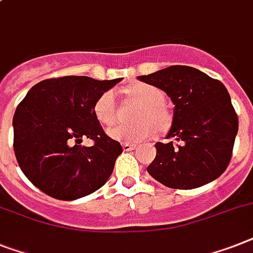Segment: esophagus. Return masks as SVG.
<instances>
[{"label":"esophagus","mask_w":253,"mask_h":253,"mask_svg":"<svg viewBox=\"0 0 253 253\" xmlns=\"http://www.w3.org/2000/svg\"><path fill=\"white\" fill-rule=\"evenodd\" d=\"M122 147H123V151L130 152V151H132V149H135V148H136V144H131V143H123Z\"/></svg>","instance_id":"obj_1"}]
</instances>
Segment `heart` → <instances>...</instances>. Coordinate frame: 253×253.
<instances>
[{
  "instance_id": "1",
  "label": "heart",
  "mask_w": 253,
  "mask_h": 253,
  "mask_svg": "<svg viewBox=\"0 0 253 253\" xmlns=\"http://www.w3.org/2000/svg\"><path fill=\"white\" fill-rule=\"evenodd\" d=\"M132 96L139 98L145 106L141 113V120H147L136 126L130 125H116L108 130L109 136L120 141H132L140 143L155 136L157 127L152 121H155L160 127H164L166 123L165 112L161 106L165 102V96L159 88L153 85H136L130 88ZM93 113L98 122L102 125H112L117 118V96L113 89H106L102 92L94 101Z\"/></svg>"
}]
</instances>
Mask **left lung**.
<instances>
[{
  "mask_svg": "<svg viewBox=\"0 0 253 253\" xmlns=\"http://www.w3.org/2000/svg\"><path fill=\"white\" fill-rule=\"evenodd\" d=\"M137 79L160 88L174 104L168 139L156 143L148 173L164 186L191 190L217 179L229 165L238 116L226 87L190 66L166 67Z\"/></svg>",
  "mask_w": 253,
  "mask_h": 253,
  "instance_id": "1",
  "label": "left lung"
}]
</instances>
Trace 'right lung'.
Returning a JSON list of instances; mask_svg holds the SVG:
<instances>
[{
    "mask_svg": "<svg viewBox=\"0 0 253 253\" xmlns=\"http://www.w3.org/2000/svg\"><path fill=\"white\" fill-rule=\"evenodd\" d=\"M121 79L55 78L27 92L13 118L14 152L24 175L44 194L77 200L112 175L122 145L104 132L93 105ZM85 137L92 147L81 145Z\"/></svg>",
    "mask_w": 253,
    "mask_h": 253,
    "instance_id": "add662e5",
    "label": "right lung"
}]
</instances>
